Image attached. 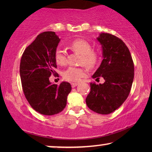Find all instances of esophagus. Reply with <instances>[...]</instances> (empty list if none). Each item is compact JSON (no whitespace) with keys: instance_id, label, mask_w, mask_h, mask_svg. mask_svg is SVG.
Wrapping results in <instances>:
<instances>
[{"instance_id":"1","label":"esophagus","mask_w":152,"mask_h":152,"mask_svg":"<svg viewBox=\"0 0 152 152\" xmlns=\"http://www.w3.org/2000/svg\"><path fill=\"white\" fill-rule=\"evenodd\" d=\"M78 84H79V83H75V82H72V83H71V86H72V88H74V87L77 86Z\"/></svg>"}]
</instances>
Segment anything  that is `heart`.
<instances>
[{"instance_id": "obj_1", "label": "heart", "mask_w": 152, "mask_h": 152, "mask_svg": "<svg viewBox=\"0 0 152 152\" xmlns=\"http://www.w3.org/2000/svg\"><path fill=\"white\" fill-rule=\"evenodd\" d=\"M70 48L76 53L82 55L80 64L84 65L89 69H92L96 66L98 61L97 55L92 50L90 43L82 39H77L69 43ZM55 59L57 64L65 66L67 64V55L65 50L57 48L55 53ZM86 70L84 67H69L64 70L62 76L64 80L69 82H79L86 76Z\"/></svg>"}]
</instances>
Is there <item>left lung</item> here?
Masks as SVG:
<instances>
[{"label":"left lung","instance_id":"left-lung-1","mask_svg":"<svg viewBox=\"0 0 152 152\" xmlns=\"http://www.w3.org/2000/svg\"><path fill=\"white\" fill-rule=\"evenodd\" d=\"M102 45V61L92 76L104 84L91 83V91L86 104L95 113L109 114L118 109L126 100L134 77V65L127 46L118 37L101 33L97 38Z\"/></svg>","mask_w":152,"mask_h":152}]
</instances>
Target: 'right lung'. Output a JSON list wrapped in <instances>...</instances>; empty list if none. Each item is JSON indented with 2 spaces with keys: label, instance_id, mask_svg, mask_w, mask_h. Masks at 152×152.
<instances>
[{
  "label": "right lung",
  "instance_id": "obj_1",
  "mask_svg": "<svg viewBox=\"0 0 152 152\" xmlns=\"http://www.w3.org/2000/svg\"><path fill=\"white\" fill-rule=\"evenodd\" d=\"M60 41L55 32H44L25 50L20 63V76L25 96L38 113L52 115L66 106L71 91L70 83L53 84L49 77L56 74L55 53Z\"/></svg>",
  "mask_w": 152,
  "mask_h": 152
}]
</instances>
